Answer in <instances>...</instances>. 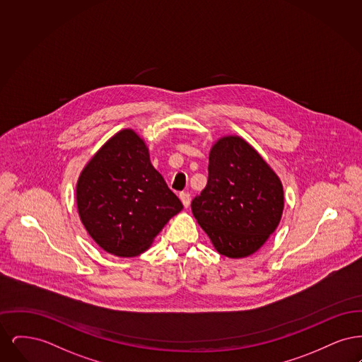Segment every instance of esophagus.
<instances>
[{"label":"esophagus","instance_id":"obj_1","mask_svg":"<svg viewBox=\"0 0 362 362\" xmlns=\"http://www.w3.org/2000/svg\"><path fill=\"white\" fill-rule=\"evenodd\" d=\"M179 198H180V201H182V204H183V206H189V202H191V197H189V192H180Z\"/></svg>","mask_w":362,"mask_h":362}]
</instances>
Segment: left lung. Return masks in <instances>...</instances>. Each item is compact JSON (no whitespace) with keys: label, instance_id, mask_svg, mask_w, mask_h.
Masks as SVG:
<instances>
[{"label":"left lung","instance_id":"left-lung-1","mask_svg":"<svg viewBox=\"0 0 362 362\" xmlns=\"http://www.w3.org/2000/svg\"><path fill=\"white\" fill-rule=\"evenodd\" d=\"M285 205L282 182L244 138H218L209 153V179L191 210L216 251L247 258L274 233Z\"/></svg>","mask_w":362,"mask_h":362}]
</instances>
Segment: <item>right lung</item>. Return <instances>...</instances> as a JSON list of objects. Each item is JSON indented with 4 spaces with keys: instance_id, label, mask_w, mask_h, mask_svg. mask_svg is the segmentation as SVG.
I'll list each match as a JSON object with an SVG mask.
<instances>
[{
    "instance_id": "1",
    "label": "right lung",
    "mask_w": 362,
    "mask_h": 362,
    "mask_svg": "<svg viewBox=\"0 0 362 362\" xmlns=\"http://www.w3.org/2000/svg\"><path fill=\"white\" fill-rule=\"evenodd\" d=\"M76 202L88 235L111 255L145 252L183 205L151 163L133 129H123L92 156L78 176Z\"/></svg>"
}]
</instances>
